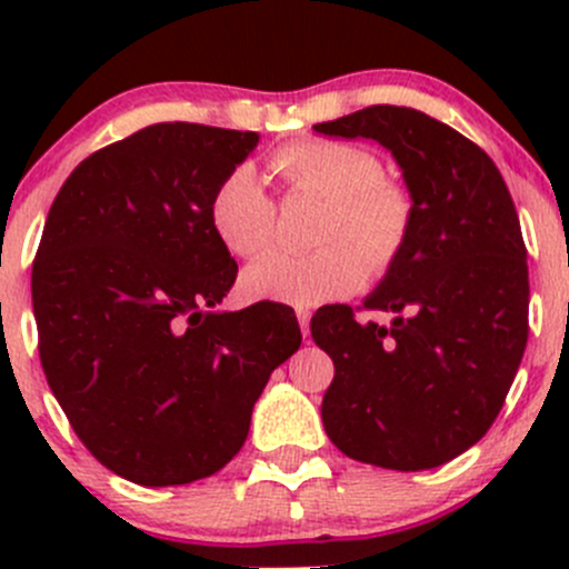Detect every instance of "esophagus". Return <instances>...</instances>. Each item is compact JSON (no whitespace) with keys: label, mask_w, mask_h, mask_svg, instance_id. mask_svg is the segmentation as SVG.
Masks as SVG:
<instances>
[{"label":"esophagus","mask_w":569,"mask_h":569,"mask_svg":"<svg viewBox=\"0 0 569 569\" xmlns=\"http://www.w3.org/2000/svg\"><path fill=\"white\" fill-rule=\"evenodd\" d=\"M297 319H300V330H302V336H311V311H297Z\"/></svg>","instance_id":"34e87169"}]
</instances>
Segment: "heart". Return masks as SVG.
Returning a JSON list of instances; mask_svg holds the SVG:
<instances>
[{
	"mask_svg": "<svg viewBox=\"0 0 569 569\" xmlns=\"http://www.w3.org/2000/svg\"><path fill=\"white\" fill-rule=\"evenodd\" d=\"M269 170L291 194L327 200L319 244L311 256L267 252L242 272L248 300L313 308L366 283L369 269L388 272L412 231L416 203L405 183L382 176L375 151L355 142L302 137L269 157ZM278 206L256 170L239 164L214 187L209 222L222 248L256 256L274 237Z\"/></svg>",
	"mask_w": 569,
	"mask_h": 569,
	"instance_id": "1",
	"label": "heart"
}]
</instances>
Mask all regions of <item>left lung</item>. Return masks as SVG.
Segmentation results:
<instances>
[{"instance_id": "obj_1", "label": "left lung", "mask_w": 569, "mask_h": 569, "mask_svg": "<svg viewBox=\"0 0 569 569\" xmlns=\"http://www.w3.org/2000/svg\"><path fill=\"white\" fill-rule=\"evenodd\" d=\"M393 153L416 203L405 250L366 311L313 313L311 336L336 366L325 432L358 462L427 470L479 443L501 412L529 341V267L512 194L492 159L451 126L375 104L317 123Z\"/></svg>"}]
</instances>
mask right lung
Masks as SVG:
<instances>
[{"instance_id":"add662e5","label":"right lung","mask_w":569,"mask_h":569,"mask_svg":"<svg viewBox=\"0 0 569 569\" xmlns=\"http://www.w3.org/2000/svg\"><path fill=\"white\" fill-rule=\"evenodd\" d=\"M256 131L153 123L90 153L57 192L32 263L38 352L90 455L146 487L217 473L269 375L300 349L278 302L217 311L237 261L209 222Z\"/></svg>"}]
</instances>
